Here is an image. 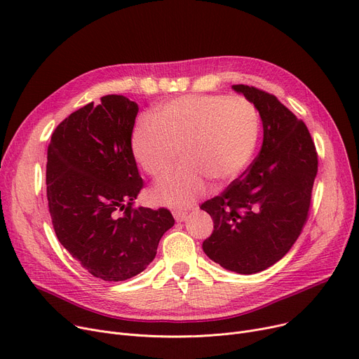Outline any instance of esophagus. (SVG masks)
Masks as SVG:
<instances>
[{"mask_svg":"<svg viewBox=\"0 0 359 359\" xmlns=\"http://www.w3.org/2000/svg\"><path fill=\"white\" fill-rule=\"evenodd\" d=\"M173 215H175V219L177 222H183V221L187 219V217H189V214H187L186 211H175Z\"/></svg>","mask_w":359,"mask_h":359,"instance_id":"obj_1","label":"esophagus"}]
</instances>
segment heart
<instances>
[{
  "mask_svg": "<svg viewBox=\"0 0 359 359\" xmlns=\"http://www.w3.org/2000/svg\"><path fill=\"white\" fill-rule=\"evenodd\" d=\"M260 122L255 106L240 96L192 94L160 104L153 118L138 121L130 137L135 160L153 177L164 176L176 161L183 164L160 180L153 196L158 203H192L211 180L233 182L250 163Z\"/></svg>",
  "mask_w": 359,
  "mask_h": 359,
  "instance_id": "heart-1",
  "label": "heart"
}]
</instances>
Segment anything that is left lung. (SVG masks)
Wrapping results in <instances>:
<instances>
[{
    "label": "left lung",
    "mask_w": 359,
    "mask_h": 359,
    "mask_svg": "<svg viewBox=\"0 0 359 359\" xmlns=\"http://www.w3.org/2000/svg\"><path fill=\"white\" fill-rule=\"evenodd\" d=\"M233 90L257 109L263 144L246 172L201 205L214 219L202 249L224 269L252 275L284 257L303 230L317 153L306 123L275 96L244 84Z\"/></svg>",
    "instance_id": "obj_1"
}]
</instances>
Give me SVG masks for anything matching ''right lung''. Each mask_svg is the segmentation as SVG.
Segmentation results:
<instances>
[{"label":"right lung","mask_w":359,"mask_h":359,"mask_svg":"<svg viewBox=\"0 0 359 359\" xmlns=\"http://www.w3.org/2000/svg\"><path fill=\"white\" fill-rule=\"evenodd\" d=\"M100 102L71 113L53 130L46 195L62 246L93 276L118 282L147 269L175 218L165 208H132L142 189L130 147L140 109L118 94Z\"/></svg>","instance_id":"right-lung-1"}]
</instances>
